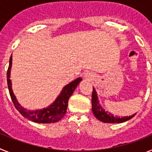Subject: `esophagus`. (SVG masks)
Listing matches in <instances>:
<instances>
[{"label": "esophagus", "mask_w": 152, "mask_h": 152, "mask_svg": "<svg viewBox=\"0 0 152 152\" xmlns=\"http://www.w3.org/2000/svg\"><path fill=\"white\" fill-rule=\"evenodd\" d=\"M84 77H86L87 79H88V80H91V79L93 78V75L90 73H86L85 75H84Z\"/></svg>", "instance_id": "34e87169"}]
</instances>
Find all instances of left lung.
<instances>
[{
    "label": "left lung",
    "instance_id": "8db88e82",
    "mask_svg": "<svg viewBox=\"0 0 152 152\" xmlns=\"http://www.w3.org/2000/svg\"><path fill=\"white\" fill-rule=\"evenodd\" d=\"M92 111L95 117L103 122V123H121L123 122H126L129 119H132L135 116V114H133L130 116H124V117H119V116H114L113 114H110L107 111H105L102 108L100 104L99 103L97 94L94 88H93L92 92Z\"/></svg>",
    "mask_w": 152,
    "mask_h": 152
}]
</instances>
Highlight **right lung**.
<instances>
[{
    "instance_id": "right-lung-1",
    "label": "right lung",
    "mask_w": 152,
    "mask_h": 152,
    "mask_svg": "<svg viewBox=\"0 0 152 152\" xmlns=\"http://www.w3.org/2000/svg\"><path fill=\"white\" fill-rule=\"evenodd\" d=\"M11 66L12 56L10 58L9 67H8L7 72V80L8 89H9L11 100L14 104V107L20 112V113L30 121L38 123H56L61 119V118H63V116L66 113L68 100H69L70 96H72L75 88H77V86L81 81L82 78L78 77L70 84L64 86L59 96L56 98V100L53 102V103H52L50 106L46 108L36 110H28L26 109L23 108L22 106H20V104L17 100L15 95L13 94L11 86V80L10 79Z\"/></svg>"
}]
</instances>
